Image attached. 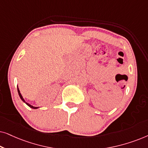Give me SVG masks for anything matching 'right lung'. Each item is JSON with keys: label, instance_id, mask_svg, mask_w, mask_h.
Instances as JSON below:
<instances>
[{"label": "right lung", "instance_id": "obj_1", "mask_svg": "<svg viewBox=\"0 0 148 148\" xmlns=\"http://www.w3.org/2000/svg\"><path fill=\"white\" fill-rule=\"evenodd\" d=\"M17 91H18V93H19V96H20V98H21V100H23V102H25V104H27L28 106H29V107H30V108H34V109H36V108H38V107H35V106H32V105H30L29 104H28V103H27V102H25V100H24V99L23 98V96H21V93H20V91H19V88H17Z\"/></svg>", "mask_w": 148, "mask_h": 148}]
</instances>
